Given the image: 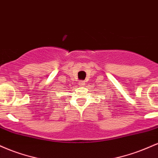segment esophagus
I'll return each mask as SVG.
<instances>
[{"label":"esophagus","mask_w":158,"mask_h":158,"mask_svg":"<svg viewBox=\"0 0 158 158\" xmlns=\"http://www.w3.org/2000/svg\"><path fill=\"white\" fill-rule=\"evenodd\" d=\"M79 86H81V87L84 86V85H85V82L84 81H79Z\"/></svg>","instance_id":"esophagus-1"}]
</instances>
